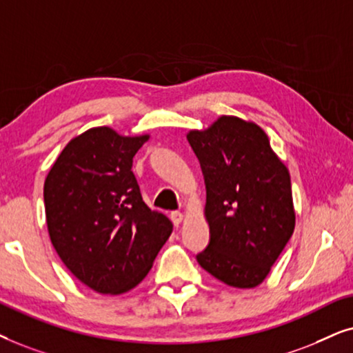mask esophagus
Wrapping results in <instances>:
<instances>
[{
	"label": "esophagus",
	"instance_id": "1",
	"mask_svg": "<svg viewBox=\"0 0 353 353\" xmlns=\"http://www.w3.org/2000/svg\"><path fill=\"white\" fill-rule=\"evenodd\" d=\"M171 219L172 223L176 225H179L182 221H184V213H181V211H172L171 213Z\"/></svg>",
	"mask_w": 353,
	"mask_h": 353
}]
</instances>
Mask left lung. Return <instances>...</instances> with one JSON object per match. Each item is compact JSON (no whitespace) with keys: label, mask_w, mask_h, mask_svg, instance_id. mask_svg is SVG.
<instances>
[{"label":"left lung","mask_w":353,"mask_h":353,"mask_svg":"<svg viewBox=\"0 0 353 353\" xmlns=\"http://www.w3.org/2000/svg\"><path fill=\"white\" fill-rule=\"evenodd\" d=\"M187 140L203 169L211 234L196 261L225 285L256 288L295 228L289 169L265 130L237 116L192 129Z\"/></svg>","instance_id":"8db88e82"}]
</instances>
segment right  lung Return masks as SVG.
Listing matches in <instances>:
<instances>
[{
	"mask_svg": "<svg viewBox=\"0 0 353 353\" xmlns=\"http://www.w3.org/2000/svg\"><path fill=\"white\" fill-rule=\"evenodd\" d=\"M148 139L92 128L69 140L45 179L51 243L65 268L98 294L137 288L172 232L168 216L142 200L132 172Z\"/></svg>",
	"mask_w": 353,
	"mask_h": 353,
	"instance_id": "add662e5",
	"label": "right lung"
}]
</instances>
